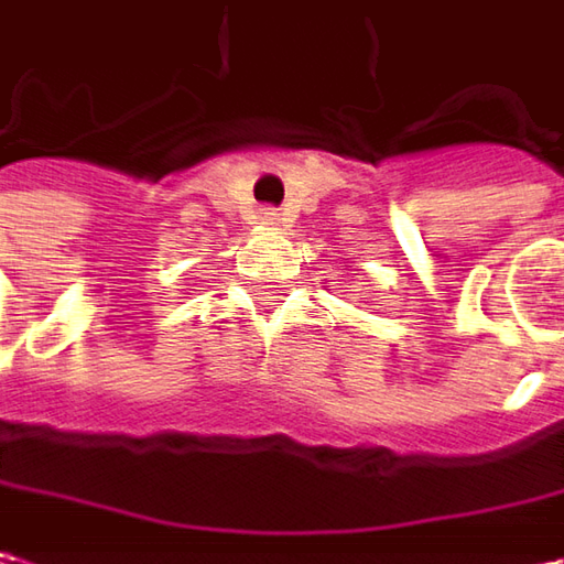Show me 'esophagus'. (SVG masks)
<instances>
[{
  "label": "esophagus",
  "mask_w": 564,
  "mask_h": 564,
  "mask_svg": "<svg viewBox=\"0 0 564 564\" xmlns=\"http://www.w3.org/2000/svg\"><path fill=\"white\" fill-rule=\"evenodd\" d=\"M261 224H264V227H278V224H281V217H278V210H274V208H264V210H261Z\"/></svg>",
  "instance_id": "esophagus-1"
}]
</instances>
